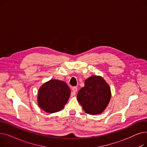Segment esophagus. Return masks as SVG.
<instances>
[{
    "instance_id": "1",
    "label": "esophagus",
    "mask_w": 147,
    "mask_h": 147,
    "mask_svg": "<svg viewBox=\"0 0 147 147\" xmlns=\"http://www.w3.org/2000/svg\"><path fill=\"white\" fill-rule=\"evenodd\" d=\"M72 90H73V96L75 95V92H76L77 91H78V88L74 86V87H73L72 88Z\"/></svg>"
}]
</instances>
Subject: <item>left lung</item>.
I'll use <instances>...</instances> for the list:
<instances>
[{
  "label": "left lung",
  "mask_w": 147,
  "mask_h": 147,
  "mask_svg": "<svg viewBox=\"0 0 147 147\" xmlns=\"http://www.w3.org/2000/svg\"><path fill=\"white\" fill-rule=\"evenodd\" d=\"M111 90L109 84L100 76H92L84 81V86L77 95L78 102L88 114L102 113L109 104Z\"/></svg>",
  "instance_id": "8db88e82"
}]
</instances>
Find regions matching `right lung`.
Instances as JSON below:
<instances>
[{"instance_id":"add662e5","label":"right lung","mask_w":147,"mask_h":147,"mask_svg":"<svg viewBox=\"0 0 147 147\" xmlns=\"http://www.w3.org/2000/svg\"><path fill=\"white\" fill-rule=\"evenodd\" d=\"M69 95L70 89L66 83L52 79L44 83L38 89V104L46 112L56 113L63 109Z\"/></svg>"}]
</instances>
